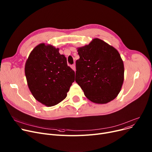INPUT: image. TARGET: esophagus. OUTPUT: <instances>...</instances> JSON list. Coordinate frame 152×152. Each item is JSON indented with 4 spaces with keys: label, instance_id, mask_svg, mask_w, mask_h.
Returning a JSON list of instances; mask_svg holds the SVG:
<instances>
[{
    "label": "esophagus",
    "instance_id": "34e87169",
    "mask_svg": "<svg viewBox=\"0 0 152 152\" xmlns=\"http://www.w3.org/2000/svg\"><path fill=\"white\" fill-rule=\"evenodd\" d=\"M71 68H72L74 71H75V64H73L71 66Z\"/></svg>",
    "mask_w": 152,
    "mask_h": 152
}]
</instances>
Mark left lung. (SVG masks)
Masks as SVG:
<instances>
[{
    "label": "left lung",
    "mask_w": 152,
    "mask_h": 152,
    "mask_svg": "<svg viewBox=\"0 0 152 152\" xmlns=\"http://www.w3.org/2000/svg\"><path fill=\"white\" fill-rule=\"evenodd\" d=\"M75 82L89 100L106 104L121 91L124 64L118 51L99 39L77 48Z\"/></svg>",
    "instance_id": "8db88e82"
}]
</instances>
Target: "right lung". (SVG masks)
<instances>
[{
	"label": "right lung",
	"mask_w": 152,
	"mask_h": 152,
	"mask_svg": "<svg viewBox=\"0 0 152 152\" xmlns=\"http://www.w3.org/2000/svg\"><path fill=\"white\" fill-rule=\"evenodd\" d=\"M25 75L35 99L51 107L64 100L75 72L67 66L64 55L51 45L40 43L31 52L25 64Z\"/></svg>",
	"instance_id": "obj_1"
}]
</instances>
